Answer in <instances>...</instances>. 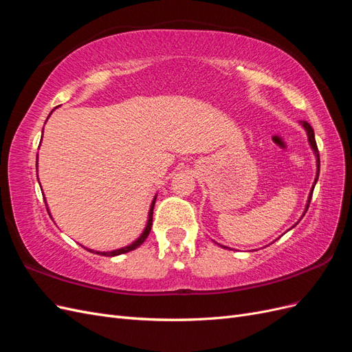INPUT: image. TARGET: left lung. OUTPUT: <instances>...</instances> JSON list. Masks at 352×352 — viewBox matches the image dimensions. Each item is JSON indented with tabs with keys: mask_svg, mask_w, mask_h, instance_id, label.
<instances>
[{
	"mask_svg": "<svg viewBox=\"0 0 352 352\" xmlns=\"http://www.w3.org/2000/svg\"><path fill=\"white\" fill-rule=\"evenodd\" d=\"M301 124L304 126V129H305V132H307V136H308V142H310V146H311V150L314 151V155H316V163H317V173H316V179H314V185H313V188H311V190H310V195H308V201H307V206H305V210H304V214L307 212V210H308V207H310V201H311V197H313V190H314V186H316V182H317V179H318V173H320V155H318V150H317V144H316V138H314V131H313V127L308 124L307 122H301ZM304 214H302V217H304ZM295 225H298V221L295 223ZM294 225V226H295ZM292 226V228H294ZM223 248H228V247H223Z\"/></svg>",
	"mask_w": 352,
	"mask_h": 352,
	"instance_id": "obj_1",
	"label": "left lung"
}]
</instances>
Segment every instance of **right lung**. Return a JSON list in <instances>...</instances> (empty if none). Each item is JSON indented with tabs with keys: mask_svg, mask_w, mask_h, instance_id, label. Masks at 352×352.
Masks as SVG:
<instances>
[{
	"mask_svg": "<svg viewBox=\"0 0 352 352\" xmlns=\"http://www.w3.org/2000/svg\"><path fill=\"white\" fill-rule=\"evenodd\" d=\"M51 114V113H50ZM50 117V116H48ZM44 132V131H42ZM155 199H157V195L154 197L153 202H151V207H150V211H148V221H146V226L144 229V232L141 233V236L138 238L136 241H133L131 245H127V247H123V248H119V250H113V251H94V250H89V248H85L88 250L89 252H94V254H100V255H105V257H116V255H120V254H124V252H129V251H133L136 250L140 245L144 243V241L148 238V235H150L151 232V226H153V211H154V204H155ZM47 211H48V206H47ZM50 212V211H48Z\"/></svg>",
	"mask_w": 352,
	"mask_h": 352,
	"instance_id": "1",
	"label": "right lung"
}]
</instances>
